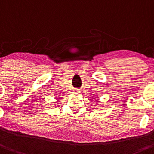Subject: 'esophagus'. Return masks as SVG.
I'll use <instances>...</instances> for the list:
<instances>
[{
	"instance_id": "esophagus-1",
	"label": "esophagus",
	"mask_w": 154,
	"mask_h": 154,
	"mask_svg": "<svg viewBox=\"0 0 154 154\" xmlns=\"http://www.w3.org/2000/svg\"><path fill=\"white\" fill-rule=\"evenodd\" d=\"M76 91H79V90H78V89H77V90H76Z\"/></svg>"
}]
</instances>
